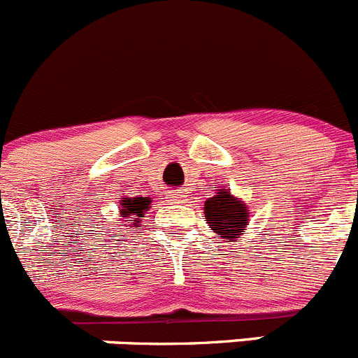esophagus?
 <instances>
[{
	"instance_id": "obj_1",
	"label": "esophagus",
	"mask_w": 358,
	"mask_h": 358,
	"mask_svg": "<svg viewBox=\"0 0 358 358\" xmlns=\"http://www.w3.org/2000/svg\"><path fill=\"white\" fill-rule=\"evenodd\" d=\"M184 198H186V194H184L182 191H174V193L169 194V200H171L172 203H182Z\"/></svg>"
}]
</instances>
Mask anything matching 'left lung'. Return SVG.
Returning <instances> with one entry per match:
<instances>
[{
	"instance_id": "8db88e82",
	"label": "left lung",
	"mask_w": 358,
	"mask_h": 358,
	"mask_svg": "<svg viewBox=\"0 0 358 358\" xmlns=\"http://www.w3.org/2000/svg\"><path fill=\"white\" fill-rule=\"evenodd\" d=\"M203 212L207 224L210 226L212 231L224 238V242L238 240L250 221V212L245 201L224 187L215 191L214 196L207 198Z\"/></svg>"
}]
</instances>
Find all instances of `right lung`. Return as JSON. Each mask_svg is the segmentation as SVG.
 <instances>
[{"label":"right lung","instance_id":"1","mask_svg":"<svg viewBox=\"0 0 358 358\" xmlns=\"http://www.w3.org/2000/svg\"><path fill=\"white\" fill-rule=\"evenodd\" d=\"M120 219L123 222H129L130 228H139V222L150 210L151 198L150 196H123L120 198Z\"/></svg>","mask_w":358,"mask_h":358}]
</instances>
